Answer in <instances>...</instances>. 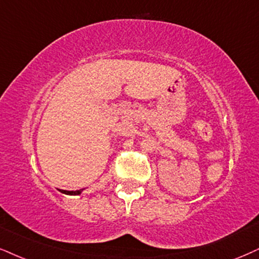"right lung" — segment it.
I'll use <instances>...</instances> for the list:
<instances>
[{
	"label": "right lung",
	"instance_id": "add662e5",
	"mask_svg": "<svg viewBox=\"0 0 259 259\" xmlns=\"http://www.w3.org/2000/svg\"><path fill=\"white\" fill-rule=\"evenodd\" d=\"M81 191L82 190H76V191H62L63 193H66V194H80L81 193Z\"/></svg>",
	"mask_w": 259,
	"mask_h": 259
}]
</instances>
